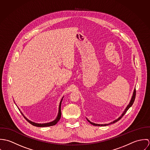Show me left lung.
<instances>
[{"label":"left lung","instance_id":"8db88e82","mask_svg":"<svg viewBox=\"0 0 150 150\" xmlns=\"http://www.w3.org/2000/svg\"><path fill=\"white\" fill-rule=\"evenodd\" d=\"M135 98H136V89H134V92H133V96H132V99H131V100H130V103H129V104L128 105V106L126 108V109L125 110V111H124V112L122 113V114L121 115V116L120 117V118H118L117 120H115L114 121H113V122H111V123H110V124H102V125H100V124H94V123H92V122H90L88 120H87L88 121V122H89L92 125H95V126H106V125H109V124H112V123H115V122H117L118 121H119L121 118H122V117L125 115V114L127 112V111H128V110L129 108H130V107H131L132 106V105H133V103H134V99H135Z\"/></svg>","mask_w":150,"mask_h":150}]
</instances>
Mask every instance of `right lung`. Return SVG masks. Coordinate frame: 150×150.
Masks as SVG:
<instances>
[{"mask_svg": "<svg viewBox=\"0 0 150 150\" xmlns=\"http://www.w3.org/2000/svg\"><path fill=\"white\" fill-rule=\"evenodd\" d=\"M62 99L60 102V105H59V112H58V117L57 118H56L55 120H54V121L52 122H49V123H46V124H37V123H35V122H33L29 120H28L26 118H25L24 117V118L26 120V121L29 122L30 124H32V125L33 126H35V127H51V126H53V125H55V124H57V122L59 121L60 118H61V103H62Z\"/></svg>", "mask_w": 150, "mask_h": 150, "instance_id": "right-lung-1", "label": "right lung"}]
</instances>
